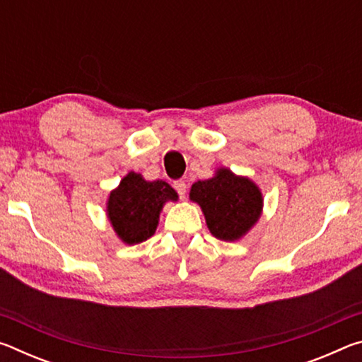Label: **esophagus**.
I'll use <instances>...</instances> for the list:
<instances>
[{
	"label": "esophagus",
	"mask_w": 362,
	"mask_h": 362,
	"mask_svg": "<svg viewBox=\"0 0 362 362\" xmlns=\"http://www.w3.org/2000/svg\"><path fill=\"white\" fill-rule=\"evenodd\" d=\"M174 188H175V192L179 193L180 198L185 199V194H187V183L183 182V180H175V182H174Z\"/></svg>",
	"instance_id": "obj_1"
}]
</instances>
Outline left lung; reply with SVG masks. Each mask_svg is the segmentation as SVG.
I'll use <instances>...</instances> for the list:
<instances>
[{
    "label": "left lung",
    "instance_id": "1",
    "mask_svg": "<svg viewBox=\"0 0 362 362\" xmlns=\"http://www.w3.org/2000/svg\"><path fill=\"white\" fill-rule=\"evenodd\" d=\"M204 212L211 233L222 241H235L252 226L262 211V193L252 182L220 169L216 177L196 182L189 192Z\"/></svg>",
    "mask_w": 362,
    "mask_h": 362
}]
</instances>
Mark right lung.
I'll return each instance as SVG.
<instances>
[{
	"label": "right lung",
	"mask_w": 362,
	"mask_h": 362,
	"mask_svg": "<svg viewBox=\"0 0 362 362\" xmlns=\"http://www.w3.org/2000/svg\"><path fill=\"white\" fill-rule=\"evenodd\" d=\"M166 201H177L175 189L166 182H146L140 174H127L108 199L107 211L116 235L126 244L148 240Z\"/></svg>",
	"instance_id": "right-lung-1"
}]
</instances>
